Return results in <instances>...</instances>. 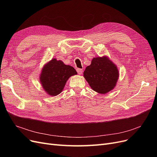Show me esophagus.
<instances>
[{
	"mask_svg": "<svg viewBox=\"0 0 157 157\" xmlns=\"http://www.w3.org/2000/svg\"><path fill=\"white\" fill-rule=\"evenodd\" d=\"M76 71L78 73V74H81L83 72V69H76Z\"/></svg>",
	"mask_w": 157,
	"mask_h": 157,
	"instance_id": "obj_1",
	"label": "esophagus"
}]
</instances>
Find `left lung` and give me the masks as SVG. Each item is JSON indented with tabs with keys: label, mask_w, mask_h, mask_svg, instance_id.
<instances>
[{
	"label": "left lung",
	"mask_w": 157,
	"mask_h": 157,
	"mask_svg": "<svg viewBox=\"0 0 157 157\" xmlns=\"http://www.w3.org/2000/svg\"><path fill=\"white\" fill-rule=\"evenodd\" d=\"M83 76L94 91L105 94L113 90L119 77L118 68L108 57H95L86 67Z\"/></svg>",
	"instance_id": "left-lung-1"
}]
</instances>
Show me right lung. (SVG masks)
Here are the masks:
<instances>
[{
	"label": "right lung",
	"instance_id": "obj_1",
	"mask_svg": "<svg viewBox=\"0 0 157 157\" xmlns=\"http://www.w3.org/2000/svg\"><path fill=\"white\" fill-rule=\"evenodd\" d=\"M77 74L72 66L53 59L44 65L40 75V82L44 91L50 96L60 94L68 79Z\"/></svg>",
	"mask_w": 157,
	"mask_h": 157
}]
</instances>
